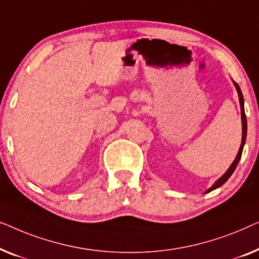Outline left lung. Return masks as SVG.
I'll return each instance as SVG.
<instances>
[{
	"instance_id": "left-lung-1",
	"label": "left lung",
	"mask_w": 259,
	"mask_h": 259,
	"mask_svg": "<svg viewBox=\"0 0 259 259\" xmlns=\"http://www.w3.org/2000/svg\"><path fill=\"white\" fill-rule=\"evenodd\" d=\"M234 84L236 87V89H237V93H238V96H239V103H240V110H242V123H243V136H242V144H240V148H239V151L237 156H236L235 161L232 162V164L230 165V167H229L227 172H225L223 176H222L220 180H218L216 183H214L212 187H211L209 190H207L206 192H210L214 190V189L220 188L221 185H223L225 182H227L229 178H230V176L232 174H234V171L236 169V166L238 165V162L240 157H242V152H243V148H244V144H245V140H246V130H247V124H246V116H245V111H244V100H243V95H242V92H240V88L239 85L237 84V83L234 82Z\"/></svg>"
}]
</instances>
